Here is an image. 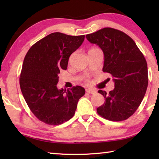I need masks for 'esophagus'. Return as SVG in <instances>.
<instances>
[{"label":"esophagus","mask_w":159,"mask_h":159,"mask_svg":"<svg viewBox=\"0 0 159 159\" xmlns=\"http://www.w3.org/2000/svg\"><path fill=\"white\" fill-rule=\"evenodd\" d=\"M86 92H87L89 94H95L96 93V91L94 90L93 89H90V88H88V89H86Z\"/></svg>","instance_id":"esophagus-1"}]
</instances>
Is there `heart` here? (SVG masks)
<instances>
[{
	"label": "heart",
	"instance_id": "obj_1",
	"mask_svg": "<svg viewBox=\"0 0 159 159\" xmlns=\"http://www.w3.org/2000/svg\"><path fill=\"white\" fill-rule=\"evenodd\" d=\"M97 49H98V48H91V49L90 50H97ZM89 50V51H90Z\"/></svg>",
	"mask_w": 159,
	"mask_h": 159
}]
</instances>
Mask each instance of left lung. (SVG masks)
I'll use <instances>...</instances> for the list:
<instances>
[{"instance_id": "left-lung-1", "label": "left lung", "mask_w": 159, "mask_h": 159, "mask_svg": "<svg viewBox=\"0 0 159 159\" xmlns=\"http://www.w3.org/2000/svg\"><path fill=\"white\" fill-rule=\"evenodd\" d=\"M86 39L103 51L102 71L111 75L115 86L109 93L98 91L105 102L97 112L112 121L128 119L140 105L148 86L147 64L143 54L130 36L113 28L87 34Z\"/></svg>"}]
</instances>
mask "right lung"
<instances>
[{
    "label": "right lung",
    "mask_w": 159,
    "mask_h": 159,
    "mask_svg": "<svg viewBox=\"0 0 159 159\" xmlns=\"http://www.w3.org/2000/svg\"><path fill=\"white\" fill-rule=\"evenodd\" d=\"M85 36L55 32L30 48L24 60L20 88L28 107L38 119L57 125L74 116L79 99L85 95L81 86L59 90V74L66 70L70 55L79 48Z\"/></svg>",
    "instance_id": "obj_1"
}]
</instances>
